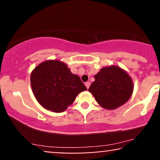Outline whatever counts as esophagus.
I'll return each mask as SVG.
<instances>
[{
	"mask_svg": "<svg viewBox=\"0 0 160 160\" xmlns=\"http://www.w3.org/2000/svg\"><path fill=\"white\" fill-rule=\"evenodd\" d=\"M85 86H86V88H87V89H89V86H90V82H86L85 83Z\"/></svg>",
	"mask_w": 160,
	"mask_h": 160,
	"instance_id": "1",
	"label": "esophagus"
}]
</instances>
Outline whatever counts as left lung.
I'll return each instance as SVG.
<instances>
[{"instance_id": "left-lung-1", "label": "left lung", "mask_w": 160, "mask_h": 160, "mask_svg": "<svg viewBox=\"0 0 160 160\" xmlns=\"http://www.w3.org/2000/svg\"><path fill=\"white\" fill-rule=\"evenodd\" d=\"M95 81L89 91L97 102L108 110L122 105L131 97L133 92L132 79L123 70L117 66L103 68L95 75Z\"/></svg>"}]
</instances>
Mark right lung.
I'll use <instances>...</instances> for the list:
<instances>
[{"instance_id":"add662e5","label":"right lung","mask_w":160,"mask_h":160,"mask_svg":"<svg viewBox=\"0 0 160 160\" xmlns=\"http://www.w3.org/2000/svg\"><path fill=\"white\" fill-rule=\"evenodd\" d=\"M31 85L40 105L56 113L65 111L79 93L87 89L78 75L58 60L37 66L31 74Z\"/></svg>"}]
</instances>
